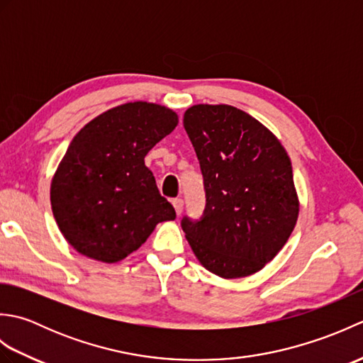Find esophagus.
<instances>
[{"mask_svg": "<svg viewBox=\"0 0 363 363\" xmlns=\"http://www.w3.org/2000/svg\"><path fill=\"white\" fill-rule=\"evenodd\" d=\"M173 206H174V211L177 215L182 213V209H184V199L182 198H174L173 199Z\"/></svg>", "mask_w": 363, "mask_h": 363, "instance_id": "1", "label": "esophagus"}]
</instances>
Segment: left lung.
<instances>
[{
    "instance_id": "1",
    "label": "left lung",
    "mask_w": 363,
    "mask_h": 363,
    "mask_svg": "<svg viewBox=\"0 0 363 363\" xmlns=\"http://www.w3.org/2000/svg\"><path fill=\"white\" fill-rule=\"evenodd\" d=\"M184 128L201 167L203 217L181 221L195 256L225 279L259 272L289 240L299 204L281 142L251 115L228 104H198Z\"/></svg>"
}]
</instances>
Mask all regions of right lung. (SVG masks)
I'll return each mask as SVG.
<instances>
[{
    "instance_id": "right-lung-1",
    "label": "right lung",
    "mask_w": 363,
    "mask_h": 363,
    "mask_svg": "<svg viewBox=\"0 0 363 363\" xmlns=\"http://www.w3.org/2000/svg\"><path fill=\"white\" fill-rule=\"evenodd\" d=\"M177 125L164 106L128 103L74 135L51 182L60 233L90 259L113 264L140 248L157 223L174 220L145 156Z\"/></svg>"
}]
</instances>
